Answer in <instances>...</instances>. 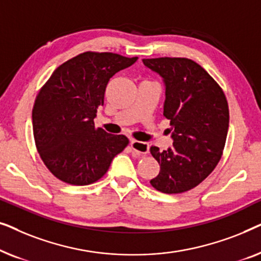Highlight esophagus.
Instances as JSON below:
<instances>
[{
  "instance_id": "obj_1",
  "label": "esophagus",
  "mask_w": 261,
  "mask_h": 261,
  "mask_svg": "<svg viewBox=\"0 0 261 261\" xmlns=\"http://www.w3.org/2000/svg\"><path fill=\"white\" fill-rule=\"evenodd\" d=\"M130 146H132V148H133V151L139 153V154H147L149 151V145L147 144V142L132 140Z\"/></svg>"
}]
</instances>
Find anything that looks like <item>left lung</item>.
<instances>
[{
  "label": "left lung",
  "mask_w": 261,
  "mask_h": 261,
  "mask_svg": "<svg viewBox=\"0 0 261 261\" xmlns=\"http://www.w3.org/2000/svg\"><path fill=\"white\" fill-rule=\"evenodd\" d=\"M165 84L164 116L170 120L172 147L151 154L160 172L152 187L164 194L191 190L205 179L222 155L229 126V109L222 89L194 60L188 58L142 59Z\"/></svg>",
  "instance_id": "8db88e82"
}]
</instances>
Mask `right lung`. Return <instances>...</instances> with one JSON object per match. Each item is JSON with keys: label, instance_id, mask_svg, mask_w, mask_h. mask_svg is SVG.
Segmentation results:
<instances>
[{"label": "right lung", "instance_id": "add662e5", "mask_svg": "<svg viewBox=\"0 0 261 261\" xmlns=\"http://www.w3.org/2000/svg\"><path fill=\"white\" fill-rule=\"evenodd\" d=\"M138 57L84 52L53 71L35 98L32 121L35 145L53 176L71 185L97 181L128 145L124 135L95 128L110 78Z\"/></svg>", "mask_w": 261, "mask_h": 261}]
</instances>
